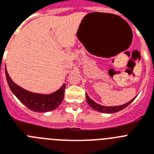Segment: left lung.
I'll return each mask as SVG.
<instances>
[{
    "mask_svg": "<svg viewBox=\"0 0 154 154\" xmlns=\"http://www.w3.org/2000/svg\"><path fill=\"white\" fill-rule=\"evenodd\" d=\"M135 98H136V97H135L133 99L131 100L130 101H129V102L125 103V104H124V105H119V106H112V107L103 106V105H98V104H97L96 102H94L93 100L91 99L90 97H89V96L88 95V94L86 93V99L88 103V105H90L92 109H94V110L100 112H104V113H114V112H119V111L122 110V109H124L125 108H126V107L128 106V105H129V104H130V103L135 99Z\"/></svg>",
    "mask_w": 154,
    "mask_h": 154,
    "instance_id": "8db88e82",
    "label": "left lung"
}]
</instances>
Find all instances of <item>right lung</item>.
Wrapping results in <instances>:
<instances>
[{"label":"right lung","mask_w":154,"mask_h":154,"mask_svg":"<svg viewBox=\"0 0 154 154\" xmlns=\"http://www.w3.org/2000/svg\"><path fill=\"white\" fill-rule=\"evenodd\" d=\"M5 74L11 91L21 103H23L28 109L33 112H45L54 110L60 105L63 100L64 91L66 88L65 84L54 93L50 94H42L32 93L21 88L13 82L7 70H5Z\"/></svg>","instance_id":"right-lung-1"}]
</instances>
